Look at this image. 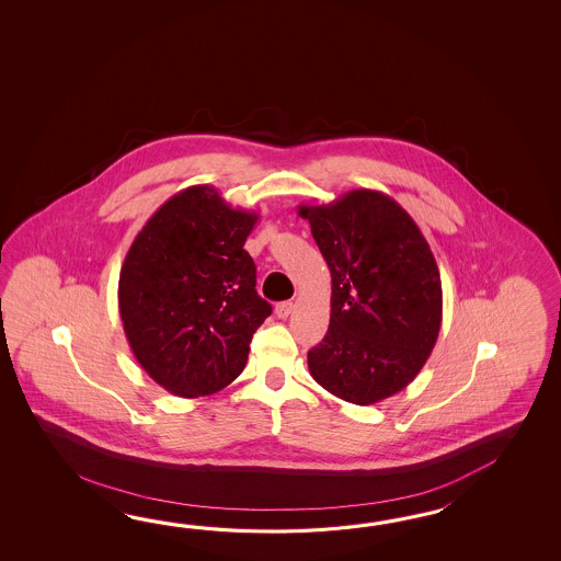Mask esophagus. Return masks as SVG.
<instances>
[{
    "mask_svg": "<svg viewBox=\"0 0 561 561\" xmlns=\"http://www.w3.org/2000/svg\"><path fill=\"white\" fill-rule=\"evenodd\" d=\"M293 310H295V305H293L290 300L278 302L275 307L276 317H278V319H286V317H290V314H293Z\"/></svg>",
    "mask_w": 561,
    "mask_h": 561,
    "instance_id": "obj_1",
    "label": "esophagus"
}]
</instances>
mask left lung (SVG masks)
Segmentation results:
<instances>
[{
    "mask_svg": "<svg viewBox=\"0 0 561 561\" xmlns=\"http://www.w3.org/2000/svg\"><path fill=\"white\" fill-rule=\"evenodd\" d=\"M331 271V322L309 351L312 379L370 405L417 377L439 336L442 276L415 220L382 192L298 206Z\"/></svg>",
    "mask_w": 561,
    "mask_h": 561,
    "instance_id": "left-lung-1",
    "label": "left lung"
}]
</instances>
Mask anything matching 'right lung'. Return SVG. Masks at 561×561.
<instances>
[{"label": "right lung", "instance_id": "obj_1", "mask_svg": "<svg viewBox=\"0 0 561 561\" xmlns=\"http://www.w3.org/2000/svg\"><path fill=\"white\" fill-rule=\"evenodd\" d=\"M256 220L201 184L168 198L131 242L119 317L134 357L170 393H215L244 369L252 334L273 312L242 249Z\"/></svg>", "mask_w": 561, "mask_h": 561}]
</instances>
